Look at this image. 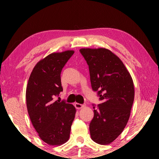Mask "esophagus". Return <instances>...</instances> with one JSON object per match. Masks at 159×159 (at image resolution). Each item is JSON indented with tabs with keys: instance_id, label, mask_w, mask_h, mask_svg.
Masks as SVG:
<instances>
[{
	"instance_id": "34e87169",
	"label": "esophagus",
	"mask_w": 159,
	"mask_h": 159,
	"mask_svg": "<svg viewBox=\"0 0 159 159\" xmlns=\"http://www.w3.org/2000/svg\"><path fill=\"white\" fill-rule=\"evenodd\" d=\"M75 106L76 107V108H77V109H80V108L84 107V104H80V103H75Z\"/></svg>"
}]
</instances>
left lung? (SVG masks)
<instances>
[{"instance_id": "8db88e82", "label": "left lung", "mask_w": 159, "mask_h": 159, "mask_svg": "<svg viewBox=\"0 0 159 159\" xmlns=\"http://www.w3.org/2000/svg\"><path fill=\"white\" fill-rule=\"evenodd\" d=\"M89 66L91 87L101 103L90 123L92 140L101 145L113 142L125 129L133 104L134 89L129 71L118 56L106 48H82Z\"/></svg>"}]
</instances>
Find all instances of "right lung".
<instances>
[{"label": "right lung", "mask_w": 159, "mask_h": 159, "mask_svg": "<svg viewBox=\"0 0 159 159\" xmlns=\"http://www.w3.org/2000/svg\"><path fill=\"white\" fill-rule=\"evenodd\" d=\"M74 53L50 54L35 65L28 81L26 101L30 120L42 140L51 145L69 140L75 117V106L54 100L63 91L61 72Z\"/></svg>", "instance_id": "add662e5"}]
</instances>
